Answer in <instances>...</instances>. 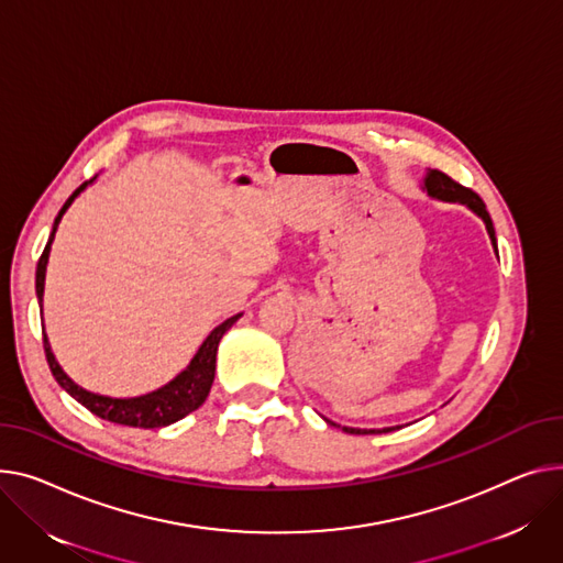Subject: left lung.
Segmentation results:
<instances>
[{
  "label": "left lung",
  "mask_w": 563,
  "mask_h": 563,
  "mask_svg": "<svg viewBox=\"0 0 563 563\" xmlns=\"http://www.w3.org/2000/svg\"><path fill=\"white\" fill-rule=\"evenodd\" d=\"M426 190L432 199H441V201H451V203H464L468 206L477 217H482V221L486 223V233H489L492 238V244L498 253V244H496V231H494V221L489 217V212H486V206L484 201L473 192L468 190V187L455 183L451 176H445L443 172L439 169H430L426 174ZM330 423V421H328ZM349 434H376V432H389L394 428H383V430H360V428H344Z\"/></svg>",
  "instance_id": "left-lung-1"
}]
</instances>
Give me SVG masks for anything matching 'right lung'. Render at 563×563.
Here are the masks:
<instances>
[{
	"label": "right lung",
	"instance_id": "1",
	"mask_svg": "<svg viewBox=\"0 0 563 563\" xmlns=\"http://www.w3.org/2000/svg\"><path fill=\"white\" fill-rule=\"evenodd\" d=\"M95 180V178H92ZM92 180H86L84 185H79L77 190L71 192V197L65 201V206L60 208L58 217L54 219V229H52V235H49V242L41 255V260H37V269H35V294H37V303H41L43 308V294H45V272H47V260H49V249H52V242H54V235H56V229L58 223L65 214V210L71 206V201L77 199L86 187L92 183ZM242 314H235L231 319L223 321L221 325H217L208 336L206 342L201 344V349L197 351V355L192 357V362L187 364L178 376L167 383L165 387L152 391V394H144V396H135V398H110V396H99V394H92L84 387H79L77 383H74L67 373L60 368V364L56 362L54 353H52V346H49V340L47 334L43 336L45 342V355H47V364L54 373L56 383L71 396L77 398L86 409H90L95 417L103 419V421H110V423H120V426H129V428H165V426H172L176 423L178 419L187 417L190 411L199 409L203 405V400L208 398L210 394V387H212V380H214V364H217V346L221 342L223 332H227Z\"/></svg>",
	"mask_w": 563,
	"mask_h": 563
}]
</instances>
